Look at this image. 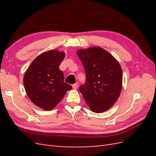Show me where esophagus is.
Here are the masks:
<instances>
[{
    "instance_id": "34e87169",
    "label": "esophagus",
    "mask_w": 156,
    "mask_h": 156,
    "mask_svg": "<svg viewBox=\"0 0 156 156\" xmlns=\"http://www.w3.org/2000/svg\"><path fill=\"white\" fill-rule=\"evenodd\" d=\"M78 84H72V88H74V89H77L78 88Z\"/></svg>"
}]
</instances>
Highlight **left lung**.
I'll return each instance as SVG.
<instances>
[{"mask_svg":"<svg viewBox=\"0 0 156 156\" xmlns=\"http://www.w3.org/2000/svg\"><path fill=\"white\" fill-rule=\"evenodd\" d=\"M83 64L86 82L79 90L91 110L100 113L110 108L117 101L122 88V74L120 64L101 48L78 50Z\"/></svg>","mask_w":156,"mask_h":156,"instance_id":"8db88e82","label":"left lung"}]
</instances>
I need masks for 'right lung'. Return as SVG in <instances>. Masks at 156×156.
I'll return each mask as SVG.
<instances>
[{"label":"right lung","mask_w":156,"mask_h":156,"mask_svg":"<svg viewBox=\"0 0 156 156\" xmlns=\"http://www.w3.org/2000/svg\"><path fill=\"white\" fill-rule=\"evenodd\" d=\"M64 57V52L57 50L43 53L33 61L25 74L23 82L28 97L45 111L54 108L66 92L72 89L64 82V73L59 68Z\"/></svg>","instance_id":"1"}]
</instances>
